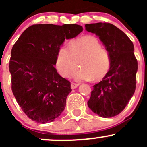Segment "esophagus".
<instances>
[{
  "mask_svg": "<svg viewBox=\"0 0 147 147\" xmlns=\"http://www.w3.org/2000/svg\"><path fill=\"white\" fill-rule=\"evenodd\" d=\"M79 86V84H78V83H75V82H72V84H71V88L73 90V89H75L77 88V87Z\"/></svg>",
  "mask_w": 147,
  "mask_h": 147,
  "instance_id": "esophagus-1",
  "label": "esophagus"
}]
</instances>
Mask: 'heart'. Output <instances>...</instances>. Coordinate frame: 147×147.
Instances as JSON below:
<instances>
[{"label":"heart","instance_id":"obj_1","mask_svg":"<svg viewBox=\"0 0 147 147\" xmlns=\"http://www.w3.org/2000/svg\"><path fill=\"white\" fill-rule=\"evenodd\" d=\"M69 46L62 45L56 57V67L62 76L70 77L78 63L80 67L73 74L77 81H99L107 75L111 65L110 55L97 38L80 37L72 40Z\"/></svg>","mask_w":147,"mask_h":147}]
</instances>
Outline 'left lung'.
Listing matches in <instances>:
<instances>
[{"label":"left lung","mask_w":147,"mask_h":147,"mask_svg":"<svg viewBox=\"0 0 147 147\" xmlns=\"http://www.w3.org/2000/svg\"><path fill=\"white\" fill-rule=\"evenodd\" d=\"M85 29L99 36L111 57L110 68L102 80L93 86L87 105L99 116L112 117L124 110L135 92L138 65L134 45L111 23L86 24Z\"/></svg>","instance_id":"8db88e82"}]
</instances>
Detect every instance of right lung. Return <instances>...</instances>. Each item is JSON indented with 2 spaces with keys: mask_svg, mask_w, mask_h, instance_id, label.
<instances>
[{
  "mask_svg": "<svg viewBox=\"0 0 147 147\" xmlns=\"http://www.w3.org/2000/svg\"><path fill=\"white\" fill-rule=\"evenodd\" d=\"M82 30L76 24L32 25L13 46L9 62L12 91L32 121L51 122L65 109L71 84L54 65L65 40L75 38Z\"/></svg>",
  "mask_w": 147,
  "mask_h": 147,
  "instance_id": "add662e5",
  "label": "right lung"
}]
</instances>
